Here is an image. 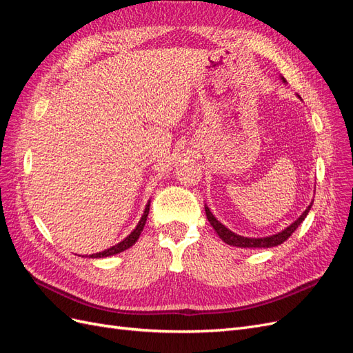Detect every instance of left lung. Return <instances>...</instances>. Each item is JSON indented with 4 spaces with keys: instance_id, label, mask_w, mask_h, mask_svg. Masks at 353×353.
Returning <instances> with one entry per match:
<instances>
[{
    "instance_id": "obj_1",
    "label": "left lung",
    "mask_w": 353,
    "mask_h": 353,
    "mask_svg": "<svg viewBox=\"0 0 353 353\" xmlns=\"http://www.w3.org/2000/svg\"><path fill=\"white\" fill-rule=\"evenodd\" d=\"M281 79H283V82H285L284 78H281ZM311 206H312V203L306 208V210L302 213L301 218H297L292 223V225H288L281 232H276V234H274V236L262 237V239H250V237L237 236L236 232H232L225 225H222V223L215 216L212 215V212L209 210L208 206H205V209H206V216H208V219L210 222V225L215 228L216 234L219 236V239H222V241H225L230 245H236V248H244L245 249V248H275V245L284 243L296 231V228L305 221L307 212L311 210Z\"/></svg>"
}]
</instances>
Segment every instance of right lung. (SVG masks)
Listing matches in <instances>:
<instances>
[{"label": "right lung", "instance_id": "1", "mask_svg": "<svg viewBox=\"0 0 353 353\" xmlns=\"http://www.w3.org/2000/svg\"><path fill=\"white\" fill-rule=\"evenodd\" d=\"M148 210H150V201L147 203L145 210H144V213H143V216H141L140 222H138V225L135 227V230L130 234V236H128L125 240H122L121 243H117V244L112 245V248L108 249V250H103V252H100V253L90 254V258H108V256H113V254L121 253V252H123V250H126V249H130L131 245L135 244V241H137L138 239H140V234H141V231H143V228H144V225H145V221H147V216H148Z\"/></svg>", "mask_w": 353, "mask_h": 353}]
</instances>
